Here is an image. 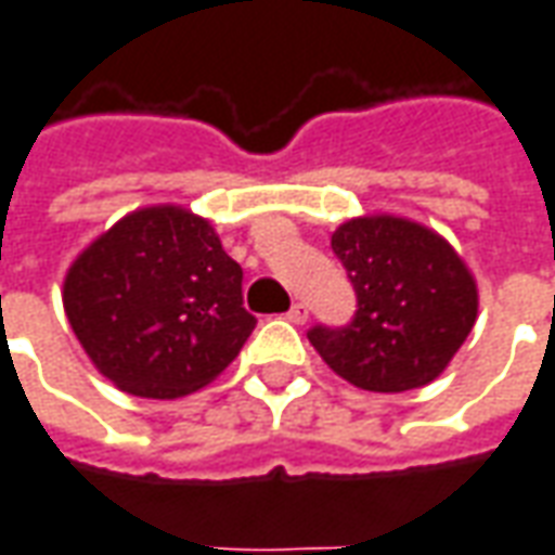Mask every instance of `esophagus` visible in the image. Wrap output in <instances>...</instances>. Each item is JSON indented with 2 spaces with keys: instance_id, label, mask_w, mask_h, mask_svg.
<instances>
[{
  "instance_id": "34e87169",
  "label": "esophagus",
  "mask_w": 555,
  "mask_h": 555,
  "mask_svg": "<svg viewBox=\"0 0 555 555\" xmlns=\"http://www.w3.org/2000/svg\"><path fill=\"white\" fill-rule=\"evenodd\" d=\"M286 320H289V323H305V320H308V305H305V301H296V305L286 311Z\"/></svg>"
}]
</instances>
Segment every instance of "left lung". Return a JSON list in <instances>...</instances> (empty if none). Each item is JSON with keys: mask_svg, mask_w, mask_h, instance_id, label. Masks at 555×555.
I'll return each mask as SVG.
<instances>
[{"mask_svg": "<svg viewBox=\"0 0 555 555\" xmlns=\"http://www.w3.org/2000/svg\"><path fill=\"white\" fill-rule=\"evenodd\" d=\"M332 250L357 293L347 326H314L332 372L369 392L426 387L456 357L477 320V284L438 232L404 217H357Z\"/></svg>", "mask_w": 555, "mask_h": 555, "instance_id": "1", "label": "left lung"}]
</instances>
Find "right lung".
Returning <instances> with one entry per match:
<instances>
[{"label":"right lung","instance_id":"add662e5","mask_svg":"<svg viewBox=\"0 0 555 555\" xmlns=\"http://www.w3.org/2000/svg\"><path fill=\"white\" fill-rule=\"evenodd\" d=\"M244 271L208 220L178 205L141 208L72 262L66 317L93 365L129 396L178 399L238 357L256 317Z\"/></svg>","mask_w":555,"mask_h":555}]
</instances>
